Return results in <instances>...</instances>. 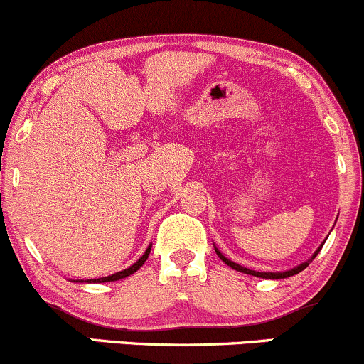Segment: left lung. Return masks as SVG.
<instances>
[{
    "label": "left lung",
    "instance_id": "left-lung-1",
    "mask_svg": "<svg viewBox=\"0 0 364 364\" xmlns=\"http://www.w3.org/2000/svg\"><path fill=\"white\" fill-rule=\"evenodd\" d=\"M319 250H321V248H319ZM319 250H318V252L314 253V255H312V259H314V257L318 255V253H319ZM215 252H217V255L220 257V259L224 260L225 264L229 265V267L236 269V271H240V272H245V274H250V276H257V277H267V279H283V277H290V276H295V274H299L300 271H304V269H306L307 265H309V262H304V264H300L299 267L291 269V271H287V272H257V271H252V269L241 267L240 264H234V262H230L229 259H225V257L222 255V253L218 252L217 248H215Z\"/></svg>",
    "mask_w": 364,
    "mask_h": 364
}]
</instances>
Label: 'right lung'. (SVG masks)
<instances>
[{
    "mask_svg": "<svg viewBox=\"0 0 364 364\" xmlns=\"http://www.w3.org/2000/svg\"><path fill=\"white\" fill-rule=\"evenodd\" d=\"M149 253H151V246H149V248L146 250V253H144V255L140 257V259L136 260L134 265H130V267H128V269H124V271L116 272V274L107 276V277H99V279H90V283H107V281H118V279H123V277H127V276L134 274L135 271H139L140 265H142L144 262L147 260V257H149Z\"/></svg>",
    "mask_w": 364,
    "mask_h": 364,
    "instance_id": "obj_1",
    "label": "right lung"
}]
</instances>
